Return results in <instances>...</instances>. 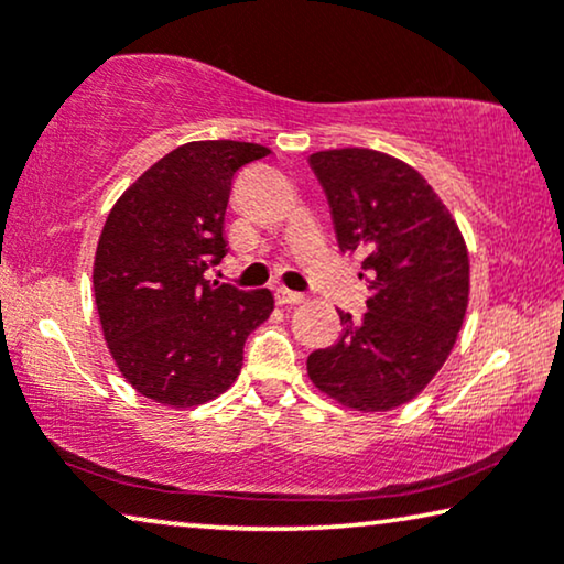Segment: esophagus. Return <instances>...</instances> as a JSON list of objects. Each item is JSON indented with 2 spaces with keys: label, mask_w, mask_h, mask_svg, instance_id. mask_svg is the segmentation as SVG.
Segmentation results:
<instances>
[{
  "label": "esophagus",
  "mask_w": 564,
  "mask_h": 564,
  "mask_svg": "<svg viewBox=\"0 0 564 564\" xmlns=\"http://www.w3.org/2000/svg\"><path fill=\"white\" fill-rule=\"evenodd\" d=\"M274 297H276V303H280V305H300V303H305V300H307L303 292H292L288 288L276 290Z\"/></svg>",
  "instance_id": "34e87169"
}]
</instances>
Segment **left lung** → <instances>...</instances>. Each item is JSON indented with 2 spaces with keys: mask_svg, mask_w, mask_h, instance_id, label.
Segmentation results:
<instances>
[{
  "mask_svg": "<svg viewBox=\"0 0 564 564\" xmlns=\"http://www.w3.org/2000/svg\"><path fill=\"white\" fill-rule=\"evenodd\" d=\"M311 166L338 249L365 257L369 297L361 318L338 313L341 336L307 357V375L341 405L392 411L426 388L457 341L469 295L467 246L431 184L403 161L338 149L313 153Z\"/></svg>",
  "mask_w": 564,
  "mask_h": 564,
  "instance_id": "8db88e82",
  "label": "left lung"
}]
</instances>
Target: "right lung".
Segmentation results:
<instances>
[{"label": "right lung", "mask_w": 564, "mask_h": 564, "mask_svg": "<svg viewBox=\"0 0 564 564\" xmlns=\"http://www.w3.org/2000/svg\"><path fill=\"white\" fill-rule=\"evenodd\" d=\"M269 149L184 143L156 161L107 215L95 300L122 377L161 405L218 398L243 367V344L274 311L267 288L238 290L205 272L228 253L234 176Z\"/></svg>", "instance_id": "add662e5"}]
</instances>
